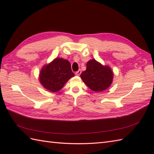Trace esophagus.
Returning a JSON list of instances; mask_svg holds the SVG:
<instances>
[{
	"mask_svg": "<svg viewBox=\"0 0 154 154\" xmlns=\"http://www.w3.org/2000/svg\"><path fill=\"white\" fill-rule=\"evenodd\" d=\"M81 74V69H79V70H78L76 73H75V75H77V76H79V75Z\"/></svg>",
	"mask_w": 154,
	"mask_h": 154,
	"instance_id": "esophagus-1",
	"label": "esophagus"
}]
</instances>
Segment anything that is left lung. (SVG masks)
<instances>
[{
	"label": "left lung",
	"mask_w": 154,
	"mask_h": 154,
	"mask_svg": "<svg viewBox=\"0 0 154 154\" xmlns=\"http://www.w3.org/2000/svg\"><path fill=\"white\" fill-rule=\"evenodd\" d=\"M113 75L109 66H104L95 60H91L87 62L86 70L81 74V78L89 89L100 92L112 84Z\"/></svg>",
	"instance_id": "8db88e82"
}]
</instances>
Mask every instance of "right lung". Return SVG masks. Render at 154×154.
Segmentation results:
<instances>
[{"instance_id": "obj_1", "label": "right lung", "mask_w": 154, "mask_h": 154, "mask_svg": "<svg viewBox=\"0 0 154 154\" xmlns=\"http://www.w3.org/2000/svg\"><path fill=\"white\" fill-rule=\"evenodd\" d=\"M73 76L69 61L58 57L42 67L39 79L45 89L55 93L61 90Z\"/></svg>"}]
</instances>
